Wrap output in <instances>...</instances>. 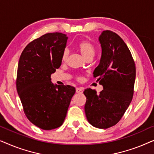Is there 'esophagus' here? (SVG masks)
Instances as JSON below:
<instances>
[{"mask_svg":"<svg viewBox=\"0 0 154 154\" xmlns=\"http://www.w3.org/2000/svg\"><path fill=\"white\" fill-rule=\"evenodd\" d=\"M75 91H76L77 93L81 94V93H83V88H77L76 89H75Z\"/></svg>","mask_w":154,"mask_h":154,"instance_id":"obj_1","label":"esophagus"}]
</instances>
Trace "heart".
Segmentation results:
<instances>
[{"label": "heart", "mask_w": 154, "mask_h": 154, "mask_svg": "<svg viewBox=\"0 0 154 154\" xmlns=\"http://www.w3.org/2000/svg\"><path fill=\"white\" fill-rule=\"evenodd\" d=\"M78 49L79 50L80 52L86 60L88 58H92L94 54H95V48H94V46L87 41H80L78 44ZM69 55V50L66 48V49L64 50L62 54V60L63 62H65L67 60ZM78 79L81 80V78L79 77Z\"/></svg>", "instance_id": "heart-1"}]
</instances>
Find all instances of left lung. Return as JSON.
I'll list each match as a JSON object with an SVG mask.
<instances>
[{"instance_id":"left-lung-1","label":"left lung","mask_w":154,"mask_h":154,"mask_svg":"<svg viewBox=\"0 0 154 154\" xmlns=\"http://www.w3.org/2000/svg\"><path fill=\"white\" fill-rule=\"evenodd\" d=\"M99 41L102 56L93 74L104 89L100 94L85 90V112L92 126L106 129L119 123L131 102L136 69L129 48L119 35L104 31Z\"/></svg>"}]
</instances>
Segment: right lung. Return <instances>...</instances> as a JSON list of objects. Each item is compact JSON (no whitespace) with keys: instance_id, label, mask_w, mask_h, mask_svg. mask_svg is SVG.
Here are the masks:
<instances>
[{"instance_id":"obj_1","label":"right lung","mask_w":154,"mask_h":154,"mask_svg":"<svg viewBox=\"0 0 154 154\" xmlns=\"http://www.w3.org/2000/svg\"><path fill=\"white\" fill-rule=\"evenodd\" d=\"M67 39L62 33H45L29 43L19 60L16 86L24 113L45 130L62 125L75 92L74 87L54 85L50 79L62 64Z\"/></svg>"}]
</instances>
